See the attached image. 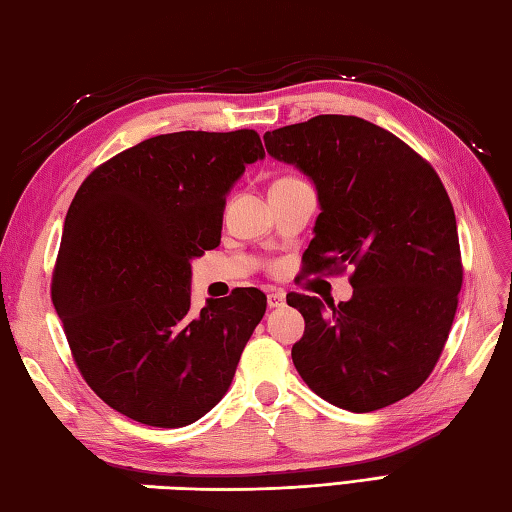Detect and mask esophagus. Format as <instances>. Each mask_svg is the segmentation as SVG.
<instances>
[{
    "mask_svg": "<svg viewBox=\"0 0 512 512\" xmlns=\"http://www.w3.org/2000/svg\"><path fill=\"white\" fill-rule=\"evenodd\" d=\"M267 305H269V310L283 307L285 305V292H281V289H272V292L267 294Z\"/></svg>",
    "mask_w": 512,
    "mask_h": 512,
    "instance_id": "obj_1",
    "label": "esophagus"
}]
</instances>
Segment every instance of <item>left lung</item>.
<instances>
[{"label": "left lung", "instance_id": "1", "mask_svg": "<svg viewBox=\"0 0 512 512\" xmlns=\"http://www.w3.org/2000/svg\"><path fill=\"white\" fill-rule=\"evenodd\" d=\"M263 140L316 187L307 272L354 267L350 301L287 296L305 318L298 374L350 412L401 401L430 376L457 312L464 272L446 189L406 142L354 115H316Z\"/></svg>", "mask_w": 512, "mask_h": 512}]
</instances>
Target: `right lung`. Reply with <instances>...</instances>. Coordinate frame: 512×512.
I'll return each mask as SVG.
<instances>
[{
  "label": "right lung",
  "instance_id": "1",
  "mask_svg": "<svg viewBox=\"0 0 512 512\" xmlns=\"http://www.w3.org/2000/svg\"><path fill=\"white\" fill-rule=\"evenodd\" d=\"M265 158L252 129L149 138L82 182L64 220L53 305L98 397L156 428L225 397L265 316L256 287L191 310V260L220 245L225 200Z\"/></svg>",
  "mask_w": 512,
  "mask_h": 512
}]
</instances>
